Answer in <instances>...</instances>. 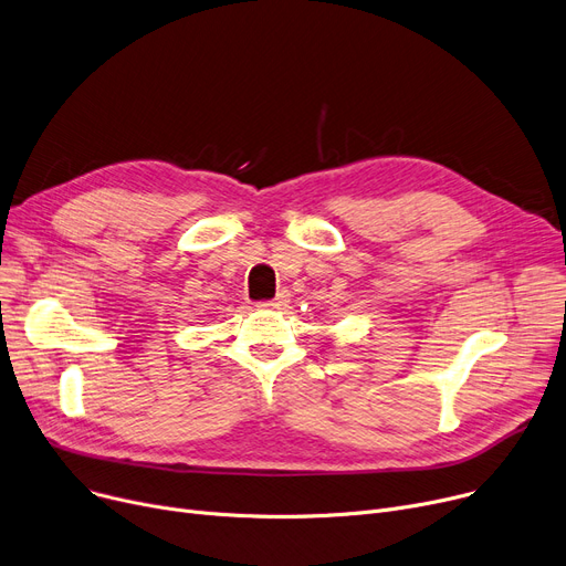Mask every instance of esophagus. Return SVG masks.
I'll list each match as a JSON object with an SVG mask.
<instances>
[{"mask_svg": "<svg viewBox=\"0 0 566 566\" xmlns=\"http://www.w3.org/2000/svg\"><path fill=\"white\" fill-rule=\"evenodd\" d=\"M289 297L291 293L289 291H280L273 300H269V303H261V307H271V310H282L289 305Z\"/></svg>", "mask_w": 566, "mask_h": 566, "instance_id": "1", "label": "esophagus"}]
</instances>
